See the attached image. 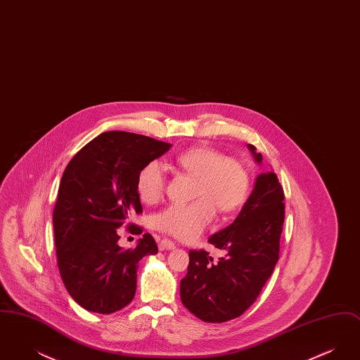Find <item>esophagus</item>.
I'll use <instances>...</instances> for the list:
<instances>
[{"label": "esophagus", "mask_w": 360, "mask_h": 360, "mask_svg": "<svg viewBox=\"0 0 360 360\" xmlns=\"http://www.w3.org/2000/svg\"><path fill=\"white\" fill-rule=\"evenodd\" d=\"M175 243L169 239H162L159 241V250L160 251H167V250H174Z\"/></svg>", "instance_id": "1"}]
</instances>
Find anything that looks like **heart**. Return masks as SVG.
<instances>
[{"label": "heart", "mask_w": 360, "mask_h": 360, "mask_svg": "<svg viewBox=\"0 0 360 360\" xmlns=\"http://www.w3.org/2000/svg\"><path fill=\"white\" fill-rule=\"evenodd\" d=\"M175 165L195 176V201L170 205L155 216V228L176 239L188 241L202 233L214 216V206L231 213L243 205L250 188V175L239 160L205 146H195L175 156ZM165 190L159 163H148L137 176V191L144 202H156Z\"/></svg>", "instance_id": "b5f03b06"}]
</instances>
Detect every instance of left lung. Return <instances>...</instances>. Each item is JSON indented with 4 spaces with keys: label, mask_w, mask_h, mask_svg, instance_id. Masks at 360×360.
Segmentation results:
<instances>
[{
    "label": "left lung",
    "mask_w": 360,
    "mask_h": 360,
    "mask_svg": "<svg viewBox=\"0 0 360 360\" xmlns=\"http://www.w3.org/2000/svg\"><path fill=\"white\" fill-rule=\"evenodd\" d=\"M247 147L262 165V154L252 144ZM283 200L276 174H259L235 221L209 238L210 244L226 251L225 257L213 260L204 250L188 251L181 300L190 313L205 323H225L255 302L279 259Z\"/></svg>",
    "instance_id": "left-lung-1"
}]
</instances>
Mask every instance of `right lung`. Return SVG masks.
Here are the masks:
<instances>
[{
	"mask_svg": "<svg viewBox=\"0 0 360 360\" xmlns=\"http://www.w3.org/2000/svg\"><path fill=\"white\" fill-rule=\"evenodd\" d=\"M172 144L112 131L89 141L62 175L52 223L62 281L82 308L110 314L125 308L136 292L137 263L158 254L150 233L134 250L119 245V228L141 213L137 176ZM129 232L141 233L137 225Z\"/></svg>",
	"mask_w": 360,
	"mask_h": 360,
	"instance_id": "obj_1",
	"label": "right lung"
}]
</instances>
